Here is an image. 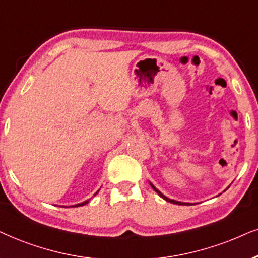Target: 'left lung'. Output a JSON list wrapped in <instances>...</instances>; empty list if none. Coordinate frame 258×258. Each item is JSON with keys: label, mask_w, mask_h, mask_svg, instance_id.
Segmentation results:
<instances>
[{"label": "left lung", "mask_w": 258, "mask_h": 258, "mask_svg": "<svg viewBox=\"0 0 258 258\" xmlns=\"http://www.w3.org/2000/svg\"><path fill=\"white\" fill-rule=\"evenodd\" d=\"M149 183H150V185H151V187H152L153 190H155L156 193H157V194L159 195V197H161L162 199H164L165 201H168V202H171V204H175V205H190V204H188V202H181V201H176V200H172V199H169V198H167V197H165L164 194H162L161 191H159L158 189L156 188L155 185H153V184L151 183V182H149ZM227 188H229V187H227ZM227 188H226V189H227ZM226 189H225V190H226ZM225 190H224V191H225Z\"/></svg>", "instance_id": "8db88e82"}]
</instances>
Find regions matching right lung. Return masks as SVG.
Instances as JSON below:
<instances>
[{
  "instance_id": "add662e5",
  "label": "right lung",
  "mask_w": 258,
  "mask_h": 258,
  "mask_svg": "<svg viewBox=\"0 0 258 258\" xmlns=\"http://www.w3.org/2000/svg\"><path fill=\"white\" fill-rule=\"evenodd\" d=\"M99 190H100V189H99ZM99 190H97V191H96V193H95V194H94V195H96L97 193H99ZM88 202H89V200H87V201H83V202H81V204L74 205V206H70V207H80V206H84V205H87V204H88Z\"/></svg>"
}]
</instances>
